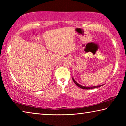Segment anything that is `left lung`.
I'll return each instance as SVG.
<instances>
[{
	"label": "left lung",
	"mask_w": 126,
	"mask_h": 126,
	"mask_svg": "<svg viewBox=\"0 0 126 126\" xmlns=\"http://www.w3.org/2000/svg\"><path fill=\"white\" fill-rule=\"evenodd\" d=\"M72 80H73L74 82H75V83L78 86V87H79L80 88H81V89H85V90H90V89H94V88H97V87H99L101 86L102 85H100V86H92V87H86V86H82L80 84H79V83L78 82H76V81L74 80V79L72 78Z\"/></svg>",
	"instance_id": "1"
}]
</instances>
